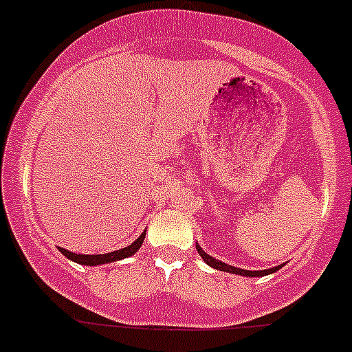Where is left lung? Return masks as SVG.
<instances>
[{
  "instance_id": "obj_1",
  "label": "left lung",
  "mask_w": 352,
  "mask_h": 352,
  "mask_svg": "<svg viewBox=\"0 0 352 352\" xmlns=\"http://www.w3.org/2000/svg\"><path fill=\"white\" fill-rule=\"evenodd\" d=\"M197 251L199 254L202 256V260H204L206 263H208L209 267H212V269H218V270H223V272H230V274H239V276H246V277H260V276H269V274H274L277 272V270L281 269L283 265H277V267H272V269H265V270H244V269H239V267H232V265H227V263L220 262V260H216V258L209 256L206 251H202V248L197 244Z\"/></svg>"
}]
</instances>
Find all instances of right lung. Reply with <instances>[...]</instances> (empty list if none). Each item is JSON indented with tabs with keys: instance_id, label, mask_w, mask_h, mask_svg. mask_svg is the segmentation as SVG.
<instances>
[{
	"instance_id": "right-lung-1",
	"label": "right lung",
	"mask_w": 352,
	"mask_h": 352,
	"mask_svg": "<svg viewBox=\"0 0 352 352\" xmlns=\"http://www.w3.org/2000/svg\"><path fill=\"white\" fill-rule=\"evenodd\" d=\"M143 241H144V232L138 237L136 241H134V243L129 244L127 248H122V250L111 251V253H106V254H76V253H71V251L67 250H63V248H59V251L64 254V256L73 260V262L80 263V265H102V263L118 262V260H124V258L132 256V254L140 250Z\"/></svg>"
}]
</instances>
